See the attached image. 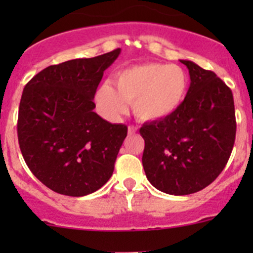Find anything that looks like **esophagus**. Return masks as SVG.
<instances>
[{
  "mask_svg": "<svg viewBox=\"0 0 253 253\" xmlns=\"http://www.w3.org/2000/svg\"><path fill=\"white\" fill-rule=\"evenodd\" d=\"M137 127L133 126V125H131V126H128V134H134L137 132Z\"/></svg>",
  "mask_w": 253,
  "mask_h": 253,
  "instance_id": "esophagus-1",
  "label": "esophagus"
}]
</instances>
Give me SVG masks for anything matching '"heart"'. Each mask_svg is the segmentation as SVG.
Listing matches in <instances>:
<instances>
[{"label":"heart","mask_w":253,"mask_h":253,"mask_svg":"<svg viewBox=\"0 0 253 253\" xmlns=\"http://www.w3.org/2000/svg\"><path fill=\"white\" fill-rule=\"evenodd\" d=\"M114 88L101 84L95 93L99 110L110 120L119 119L132 103L134 116L144 122L164 120L185 100L188 90L187 73L176 65L144 63L119 71L112 77Z\"/></svg>","instance_id":"b5f03b06"}]
</instances>
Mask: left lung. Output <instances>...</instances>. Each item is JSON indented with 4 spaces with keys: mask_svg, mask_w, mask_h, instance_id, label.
I'll return each mask as SVG.
<instances>
[{
    "mask_svg": "<svg viewBox=\"0 0 253 253\" xmlns=\"http://www.w3.org/2000/svg\"><path fill=\"white\" fill-rule=\"evenodd\" d=\"M190 73L185 100L164 120L145 122L142 163L148 181L162 192L185 196L211 185L230 158L236 134L230 88L211 71L180 60Z\"/></svg>",
    "mask_w": 253,
    "mask_h": 253,
    "instance_id": "1",
    "label": "left lung"
}]
</instances>
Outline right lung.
Returning <instances> with one entry per match:
<instances>
[{
	"label": "right lung",
	"instance_id": "add662e5",
	"mask_svg": "<svg viewBox=\"0 0 253 253\" xmlns=\"http://www.w3.org/2000/svg\"><path fill=\"white\" fill-rule=\"evenodd\" d=\"M121 48L48 66L23 90L18 142L30 171L61 195L82 197L103 187L127 136V126L94 112L104 71Z\"/></svg>",
	"mask_w": 253,
	"mask_h": 253
}]
</instances>
